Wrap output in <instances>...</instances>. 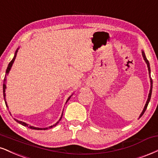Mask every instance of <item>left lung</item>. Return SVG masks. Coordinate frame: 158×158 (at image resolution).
I'll return each mask as SVG.
<instances>
[{"label": "left lung", "instance_id": "1", "mask_svg": "<svg viewBox=\"0 0 158 158\" xmlns=\"http://www.w3.org/2000/svg\"><path fill=\"white\" fill-rule=\"evenodd\" d=\"M142 55H143V60H145L146 63L147 64V67H148V71H149V77H150V73H151V70H150V65H149V61H148L146 57V55H145V53H144V51H142ZM150 84H151V86H150V90H149V96H148V99L146 101V103L145 104V107H144L143 111H142L141 114L140 115L139 118H140L142 116V115H143V113H145L146 108H147V106L148 104H149V102L150 101V98H151V96H152V78L150 77Z\"/></svg>", "mask_w": 158, "mask_h": 158}]
</instances>
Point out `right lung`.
Returning <instances> with one entry per match:
<instances>
[{"mask_svg":"<svg viewBox=\"0 0 158 158\" xmlns=\"http://www.w3.org/2000/svg\"><path fill=\"white\" fill-rule=\"evenodd\" d=\"M18 49H19V48L17 49L16 51H15L14 57H13V59H12V61H11V62H9V64H8V67H7V69H6V75H7V74L9 73V71H10V69H11V68H12V64H13V62H14V61H15V58H16V56H17V53H18ZM6 77H5V79H4V82H3V97H4V101H5L6 105L7 106L6 102V99H5V96H6L5 91H6ZM71 96H72V95H71ZM71 96H70V97L68 98V100H67V102H66V103H67V102H68V100L70 99V98L71 97ZM7 107H8V106H7ZM62 114H63V113H62ZM62 116H61L60 119V120H59V121H60L61 120V118H62ZM15 120L17 122H18V123H20V124H22L23 126H25V127H28V128H30V129H32V130H48V128H51V127H54V126H56V125L57 124V123H59V121H58V122H56V123H55V124H54V125H53V126H51V127H49L48 128V127H46V128H37V127H32V126H29V125L27 124V123H25V122H23V121H18V120H17V119H15Z\"/></svg>","mask_w":158,"mask_h":158,"instance_id":"right-lung-1","label":"right lung"}]
</instances>
